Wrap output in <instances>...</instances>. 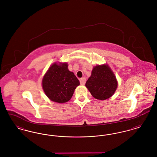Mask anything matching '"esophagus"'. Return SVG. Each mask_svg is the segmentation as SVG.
<instances>
[{"label": "esophagus", "mask_w": 157, "mask_h": 157, "mask_svg": "<svg viewBox=\"0 0 157 157\" xmlns=\"http://www.w3.org/2000/svg\"><path fill=\"white\" fill-rule=\"evenodd\" d=\"M86 81V79L85 78H82L80 79V83L81 85H85Z\"/></svg>", "instance_id": "esophagus-1"}]
</instances>
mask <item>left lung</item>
I'll list each match as a JSON object with an SVG mask.
<instances>
[{
	"instance_id": "obj_1",
	"label": "left lung",
	"mask_w": 157,
	"mask_h": 157,
	"mask_svg": "<svg viewBox=\"0 0 157 157\" xmlns=\"http://www.w3.org/2000/svg\"><path fill=\"white\" fill-rule=\"evenodd\" d=\"M118 83L111 69L106 65L94 67L85 86L92 95L98 99L111 97L117 88Z\"/></svg>"
}]
</instances>
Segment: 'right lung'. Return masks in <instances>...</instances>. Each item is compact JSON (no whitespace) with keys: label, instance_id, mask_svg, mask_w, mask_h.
<instances>
[{"label":"right lung","instance_id":"1","mask_svg":"<svg viewBox=\"0 0 157 157\" xmlns=\"http://www.w3.org/2000/svg\"><path fill=\"white\" fill-rule=\"evenodd\" d=\"M79 81L67 69V63H56L49 68L42 80V87L51 101L65 103L71 99Z\"/></svg>","mask_w":157,"mask_h":157}]
</instances>
